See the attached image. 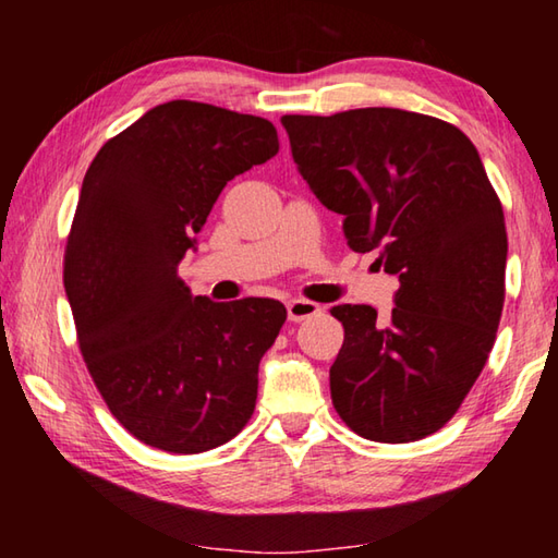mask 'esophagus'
<instances>
[{
	"mask_svg": "<svg viewBox=\"0 0 558 558\" xmlns=\"http://www.w3.org/2000/svg\"><path fill=\"white\" fill-rule=\"evenodd\" d=\"M315 315H319L317 302H310V300H302V298L288 300V319H290V323H302V319H310Z\"/></svg>",
	"mask_w": 558,
	"mask_h": 558,
	"instance_id": "1",
	"label": "esophagus"
}]
</instances>
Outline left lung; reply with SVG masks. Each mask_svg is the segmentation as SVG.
Returning a JSON list of instances; mask_svg holds the SVG:
<instances>
[{"label":"left lung","mask_w":558,"mask_h":558,"mask_svg":"<svg viewBox=\"0 0 558 558\" xmlns=\"http://www.w3.org/2000/svg\"><path fill=\"white\" fill-rule=\"evenodd\" d=\"M310 192L342 214L347 245L399 278L389 317L337 305L344 344L329 369L342 421L411 442L446 426L483 372L505 302V214L456 125L399 108L286 116Z\"/></svg>","instance_id":"1"}]
</instances>
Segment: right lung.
<instances>
[{
  "label": "right lung",
  "instance_id": "right-lung-1",
  "mask_svg": "<svg viewBox=\"0 0 558 558\" xmlns=\"http://www.w3.org/2000/svg\"><path fill=\"white\" fill-rule=\"evenodd\" d=\"M276 153L268 120L169 100L108 140L83 179L65 295L93 381L145 446L219 448L256 409L258 364L286 307L192 295L177 268L223 186Z\"/></svg>",
  "mask_w": 558,
  "mask_h": 558
}]
</instances>
